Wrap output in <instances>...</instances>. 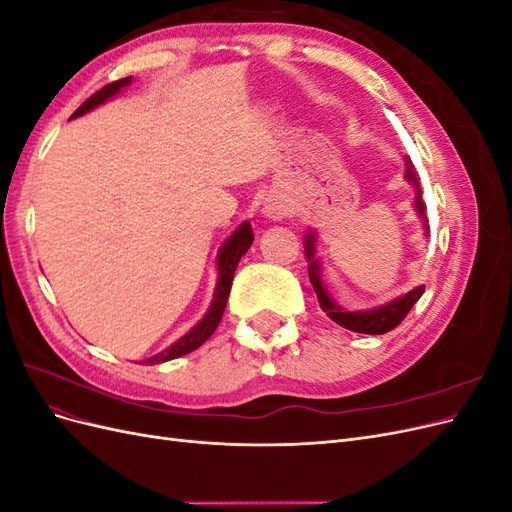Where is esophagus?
Returning <instances> with one entry per match:
<instances>
[{"instance_id": "obj_1", "label": "esophagus", "mask_w": 512, "mask_h": 512, "mask_svg": "<svg viewBox=\"0 0 512 512\" xmlns=\"http://www.w3.org/2000/svg\"><path fill=\"white\" fill-rule=\"evenodd\" d=\"M262 215H265L267 220L280 222L288 215V205L280 198H267L265 205H262Z\"/></svg>"}]
</instances>
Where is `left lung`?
Returning a JSON list of instances; mask_svg holds the SVG:
<instances>
[{
    "label": "left lung",
    "mask_w": 512,
    "mask_h": 512,
    "mask_svg": "<svg viewBox=\"0 0 512 512\" xmlns=\"http://www.w3.org/2000/svg\"><path fill=\"white\" fill-rule=\"evenodd\" d=\"M406 170H404V177L406 181L414 188V211L418 218L423 222V230H425V237H429V224H427V215H425V200H423V192H421V183H418L416 177V170L412 166V160L406 156L404 158ZM316 230H307L305 232V258H307V273H309V282L314 286L316 297L320 301L322 312H327V316L337 322L339 327H344L348 331L354 333H365V335H382V333H389L393 331L397 324L408 316V312L412 309V305L421 299V294L425 292V286H416L412 290H408L406 294H401V297L378 305V307H371V309H356V312H350V309L339 305L324 286L322 280V265H320V258L316 256Z\"/></svg>",
    "instance_id": "8db88e82"
}]
</instances>
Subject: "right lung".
Returning a JSON list of instances; mask_svg holds the SVG:
<instances>
[{
    "instance_id": "right-lung-1",
    "label": "right lung",
    "mask_w": 512,
    "mask_h": 512,
    "mask_svg": "<svg viewBox=\"0 0 512 512\" xmlns=\"http://www.w3.org/2000/svg\"><path fill=\"white\" fill-rule=\"evenodd\" d=\"M130 83H132V76L102 87L100 91H96L94 96H91L89 100H85L79 108H76V113L72 115V119L74 117H81V115H85L89 111H94L96 106H100V104L108 102L111 98H115L119 91L126 89ZM252 241H254L252 224L250 222L239 224V228L232 232V235L222 243L220 252H218V258H215V265H218V284H215L213 299H211V305L207 309V314L200 318L198 324H194V327L188 333H185L181 339H177L175 344H170L166 350L149 356V359H145V361H141L143 365H158V363L179 359V356L188 354V352L196 350L198 346H203L207 342V339L213 335V331L218 329V324H220L222 314H224V309H226V303H228V294H230V286H232V277H235V269L239 265L241 256L247 250H250Z\"/></svg>"
}]
</instances>
